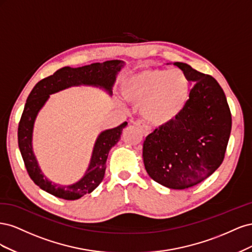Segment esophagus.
Instances as JSON below:
<instances>
[{
	"label": "esophagus",
	"mask_w": 252,
	"mask_h": 252,
	"mask_svg": "<svg viewBox=\"0 0 252 252\" xmlns=\"http://www.w3.org/2000/svg\"><path fill=\"white\" fill-rule=\"evenodd\" d=\"M133 124L136 127H138L144 134H148L149 133V127L147 125H145L142 121H136V122H134Z\"/></svg>",
	"instance_id": "34e87169"
}]
</instances>
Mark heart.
I'll list each match as a JSON object with an SVG mask.
<instances>
[{
	"label": "heart",
	"mask_w": 252,
	"mask_h": 252,
	"mask_svg": "<svg viewBox=\"0 0 252 252\" xmlns=\"http://www.w3.org/2000/svg\"><path fill=\"white\" fill-rule=\"evenodd\" d=\"M191 85L181 69L146 68L135 72L122 84L125 100L139 106L148 124L164 127L177 121L189 102Z\"/></svg>",
	"instance_id": "heart-1"
}]
</instances>
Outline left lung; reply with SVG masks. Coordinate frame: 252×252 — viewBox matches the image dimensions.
I'll return each mask as SVG.
<instances>
[{"label":"left lung","instance_id":"1","mask_svg":"<svg viewBox=\"0 0 252 252\" xmlns=\"http://www.w3.org/2000/svg\"><path fill=\"white\" fill-rule=\"evenodd\" d=\"M193 84L180 118L147 135L143 161L149 177L170 189L195 186L222 164L231 131V113L222 87L211 75L175 62Z\"/></svg>","mask_w":252,"mask_h":252}]
</instances>
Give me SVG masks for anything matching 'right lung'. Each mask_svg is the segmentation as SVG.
<instances>
[{"label":"right lung","mask_w":252,"mask_h":252,"mask_svg":"<svg viewBox=\"0 0 252 252\" xmlns=\"http://www.w3.org/2000/svg\"><path fill=\"white\" fill-rule=\"evenodd\" d=\"M124 65L123 61L112 60L78 68L66 66L57 70L50 77L40 81L28 95L19 123L18 143L30 179L44 191L60 199L70 201L78 200L86 193L93 192L104 179L109 151L120 141L127 122L98 134L85 174L73 184L63 186L52 183L45 177L33 154L32 133L37 113L48 101L50 94L73 86L98 87L111 95L118 73Z\"/></svg>","instance_id":"add662e5"}]
</instances>
